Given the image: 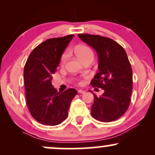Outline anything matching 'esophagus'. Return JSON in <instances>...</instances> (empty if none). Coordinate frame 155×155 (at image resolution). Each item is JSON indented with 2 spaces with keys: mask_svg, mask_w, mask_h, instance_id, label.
Wrapping results in <instances>:
<instances>
[{
  "mask_svg": "<svg viewBox=\"0 0 155 155\" xmlns=\"http://www.w3.org/2000/svg\"><path fill=\"white\" fill-rule=\"evenodd\" d=\"M78 92H79V94H84L85 92V91H84L82 90H78Z\"/></svg>",
  "mask_w": 155,
  "mask_h": 155,
  "instance_id": "1",
  "label": "esophagus"
}]
</instances>
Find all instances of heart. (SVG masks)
Returning a JSON list of instances; mask_svg holds the SVG:
<instances>
[{"mask_svg":"<svg viewBox=\"0 0 155 155\" xmlns=\"http://www.w3.org/2000/svg\"><path fill=\"white\" fill-rule=\"evenodd\" d=\"M74 51H75L76 56L79 58L80 60L83 61L85 58H88V57L91 56V55H93V52L91 49H90L87 46L84 45H79L77 47H76L75 49H74ZM68 58V51H65L64 52L63 55L61 57V59H60V64L61 65H63L65 64V62Z\"/></svg>","mask_w":155,"mask_h":155,"instance_id":"1","label":"heart"}]
</instances>
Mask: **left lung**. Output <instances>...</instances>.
I'll use <instances>...</instances> for the list:
<instances>
[{"label":"left lung","instance_id":"obj_1","mask_svg":"<svg viewBox=\"0 0 155 155\" xmlns=\"http://www.w3.org/2000/svg\"><path fill=\"white\" fill-rule=\"evenodd\" d=\"M78 36L93 48L98 57L99 71L90 84L102 88L104 92L99 97L93 93L92 116L103 122L118 120L129 107L133 89V71L126 51L106 37L90 34Z\"/></svg>","mask_w":155,"mask_h":155}]
</instances>
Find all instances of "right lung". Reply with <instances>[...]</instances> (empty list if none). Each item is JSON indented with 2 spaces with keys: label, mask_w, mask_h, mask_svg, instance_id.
<instances>
[{
  "label": "right lung",
  "mask_w": 155,
  "mask_h": 155,
  "mask_svg": "<svg viewBox=\"0 0 155 155\" xmlns=\"http://www.w3.org/2000/svg\"><path fill=\"white\" fill-rule=\"evenodd\" d=\"M74 35L49 38L32 51L24 68L26 104L32 117L47 125H57L68 117L77 91L69 88L58 92L51 84L61 56Z\"/></svg>",
  "instance_id": "add662e5"
}]
</instances>
